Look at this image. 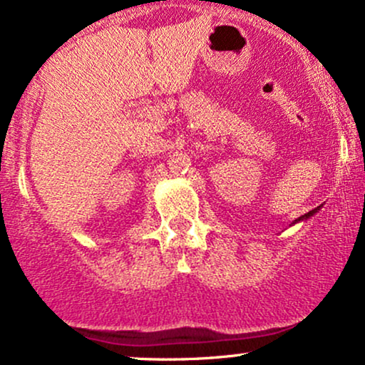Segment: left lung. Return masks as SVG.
I'll list each match as a JSON object with an SVG mask.
<instances>
[{"mask_svg": "<svg viewBox=\"0 0 365 365\" xmlns=\"http://www.w3.org/2000/svg\"><path fill=\"white\" fill-rule=\"evenodd\" d=\"M314 212H316V209H312V211H309V212H305L304 216H300V217H297L295 221H293V223H299V221H304V220H307V217H311Z\"/></svg>", "mask_w": 365, "mask_h": 365, "instance_id": "left-lung-1", "label": "left lung"}]
</instances>
